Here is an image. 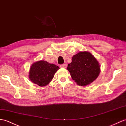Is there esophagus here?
<instances>
[{"instance_id": "34e87169", "label": "esophagus", "mask_w": 126, "mask_h": 126, "mask_svg": "<svg viewBox=\"0 0 126 126\" xmlns=\"http://www.w3.org/2000/svg\"><path fill=\"white\" fill-rule=\"evenodd\" d=\"M60 66H61V68H66L67 65L65 64H61Z\"/></svg>"}]
</instances>
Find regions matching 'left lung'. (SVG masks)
<instances>
[{
  "mask_svg": "<svg viewBox=\"0 0 126 126\" xmlns=\"http://www.w3.org/2000/svg\"><path fill=\"white\" fill-rule=\"evenodd\" d=\"M67 69L77 85L86 86L95 80L100 72L98 61L89 52L80 51L73 56Z\"/></svg>",
  "mask_w": 126,
  "mask_h": 126,
  "instance_id": "left-lung-1",
  "label": "left lung"
}]
</instances>
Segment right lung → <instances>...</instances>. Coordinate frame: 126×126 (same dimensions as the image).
Listing matches in <instances>:
<instances>
[{"mask_svg":"<svg viewBox=\"0 0 126 126\" xmlns=\"http://www.w3.org/2000/svg\"><path fill=\"white\" fill-rule=\"evenodd\" d=\"M59 67L46 61H39L31 66L29 78L33 83L40 86H45L50 82Z\"/></svg>","mask_w":126,"mask_h":126,"instance_id":"add662e5","label":"right lung"}]
</instances>
